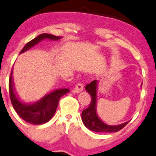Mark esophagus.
Wrapping results in <instances>:
<instances>
[{
	"label": "esophagus",
	"mask_w": 156,
	"mask_h": 156,
	"mask_svg": "<svg viewBox=\"0 0 156 156\" xmlns=\"http://www.w3.org/2000/svg\"><path fill=\"white\" fill-rule=\"evenodd\" d=\"M83 90V86L80 83H78L76 84L75 86V88L73 89V91L74 93H79L80 91H82Z\"/></svg>",
	"instance_id": "esophagus-1"
}]
</instances>
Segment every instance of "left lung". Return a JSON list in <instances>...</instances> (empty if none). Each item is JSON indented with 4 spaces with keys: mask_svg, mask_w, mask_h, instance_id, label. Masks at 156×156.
<instances>
[{
    "mask_svg": "<svg viewBox=\"0 0 156 156\" xmlns=\"http://www.w3.org/2000/svg\"><path fill=\"white\" fill-rule=\"evenodd\" d=\"M85 89L91 97L89 106L83 110L81 114L82 121L86 128L96 132H117L129 123L127 121L118 126H110L103 123L97 116L96 111L97 80H94L87 84Z\"/></svg>",
    "mask_w": 156,
    "mask_h": 156,
    "instance_id": "left-lung-1",
    "label": "left lung"
}]
</instances>
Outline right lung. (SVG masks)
<instances>
[{"label": "right lung", "mask_w": 156, "mask_h": 156, "mask_svg": "<svg viewBox=\"0 0 156 156\" xmlns=\"http://www.w3.org/2000/svg\"><path fill=\"white\" fill-rule=\"evenodd\" d=\"M46 38L56 41L59 40L61 37L55 36L48 33H43L29 41L22 48L20 54L30 49L35 45L38 44L40 41ZM9 87L11 102L15 111L24 121L34 125H41L50 121L55 113L60 98L70 91L68 89H57L46 94L42 99L33 104L22 103L19 100L15 94L14 82L12 80V70L9 77Z\"/></svg>", "instance_id": "add662e5"}]
</instances>
